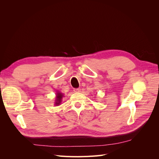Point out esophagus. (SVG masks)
Instances as JSON below:
<instances>
[{
	"label": "esophagus",
	"mask_w": 159,
	"mask_h": 159,
	"mask_svg": "<svg viewBox=\"0 0 159 159\" xmlns=\"http://www.w3.org/2000/svg\"><path fill=\"white\" fill-rule=\"evenodd\" d=\"M74 91L75 93H80L81 91V89L80 88H74Z\"/></svg>",
	"instance_id": "1"
}]
</instances>
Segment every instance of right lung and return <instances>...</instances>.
I'll list each match as a JSON object with an SVG mask.
<instances>
[{
  "instance_id": "right-lung-1",
  "label": "right lung",
  "mask_w": 159,
  "mask_h": 159,
  "mask_svg": "<svg viewBox=\"0 0 159 159\" xmlns=\"http://www.w3.org/2000/svg\"><path fill=\"white\" fill-rule=\"evenodd\" d=\"M64 97V94L61 93L60 91H57V93L56 94V98H55V102H54V105H56V106H58L60 105L62 102V99Z\"/></svg>"
}]
</instances>
